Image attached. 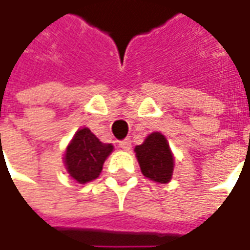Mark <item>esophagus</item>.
Instances as JSON below:
<instances>
[{"mask_svg": "<svg viewBox=\"0 0 250 250\" xmlns=\"http://www.w3.org/2000/svg\"><path fill=\"white\" fill-rule=\"evenodd\" d=\"M119 146H120L122 149H125V151H128V149L131 148V140H130V138H125L123 141L119 142Z\"/></svg>", "mask_w": 250, "mask_h": 250, "instance_id": "obj_1", "label": "esophagus"}]
</instances>
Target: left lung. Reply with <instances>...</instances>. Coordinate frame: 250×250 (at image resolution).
Segmentation results:
<instances>
[{"mask_svg":"<svg viewBox=\"0 0 250 250\" xmlns=\"http://www.w3.org/2000/svg\"><path fill=\"white\" fill-rule=\"evenodd\" d=\"M135 155L144 176L155 183L166 184L171 180L174 158L163 134H149L141 145L135 146Z\"/></svg>","mask_w":250,"mask_h":250,"instance_id":"1","label":"left lung"}]
</instances>
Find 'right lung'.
Listing matches in <instances>:
<instances>
[{"mask_svg": "<svg viewBox=\"0 0 250 250\" xmlns=\"http://www.w3.org/2000/svg\"><path fill=\"white\" fill-rule=\"evenodd\" d=\"M112 151V144L101 142L87 127L80 128L66 148V170L77 183L85 184L101 174L104 162Z\"/></svg>", "mask_w": 250, "mask_h": 250, "instance_id": "right-lung-1", "label": "right lung"}]
</instances>
